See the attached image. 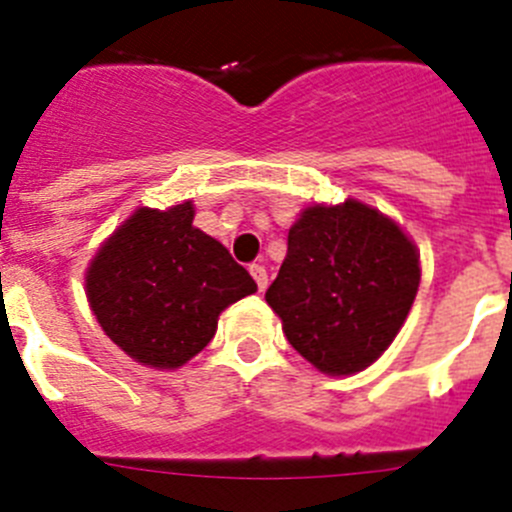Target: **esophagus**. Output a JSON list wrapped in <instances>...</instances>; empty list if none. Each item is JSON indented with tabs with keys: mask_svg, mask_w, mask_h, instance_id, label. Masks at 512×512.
<instances>
[{
	"mask_svg": "<svg viewBox=\"0 0 512 512\" xmlns=\"http://www.w3.org/2000/svg\"><path fill=\"white\" fill-rule=\"evenodd\" d=\"M251 277L256 279V284H259V289L261 292H264L266 289V284H269V274H266V266H261V264H251Z\"/></svg>",
	"mask_w": 512,
	"mask_h": 512,
	"instance_id": "obj_1",
	"label": "esophagus"
}]
</instances>
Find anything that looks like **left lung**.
<instances>
[{
    "label": "left lung",
    "instance_id": "8db88e82",
    "mask_svg": "<svg viewBox=\"0 0 512 512\" xmlns=\"http://www.w3.org/2000/svg\"><path fill=\"white\" fill-rule=\"evenodd\" d=\"M418 284L420 253L400 225L346 200L300 212L266 302L297 354L318 372L346 377L395 341Z\"/></svg>",
    "mask_w": 512,
    "mask_h": 512
}]
</instances>
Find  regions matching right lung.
I'll return each mask as SVG.
<instances>
[{
    "instance_id": "add662e5",
    "label": "right lung",
    "mask_w": 512,
    "mask_h": 512,
    "mask_svg": "<svg viewBox=\"0 0 512 512\" xmlns=\"http://www.w3.org/2000/svg\"><path fill=\"white\" fill-rule=\"evenodd\" d=\"M192 220V202L138 207L102 243L84 277L104 333L153 369L187 364L212 341L220 312L256 292L228 248Z\"/></svg>"
}]
</instances>
